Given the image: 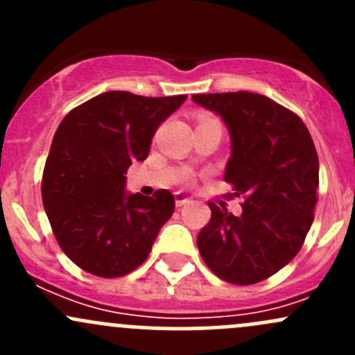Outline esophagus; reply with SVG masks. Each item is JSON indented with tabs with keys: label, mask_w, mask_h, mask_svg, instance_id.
Here are the masks:
<instances>
[{
	"label": "esophagus",
	"mask_w": 355,
	"mask_h": 355,
	"mask_svg": "<svg viewBox=\"0 0 355 355\" xmlns=\"http://www.w3.org/2000/svg\"><path fill=\"white\" fill-rule=\"evenodd\" d=\"M175 202H177V206L180 207V206H184V204L191 202V198H189L185 192H177V194H175Z\"/></svg>",
	"instance_id": "esophagus-1"
}]
</instances>
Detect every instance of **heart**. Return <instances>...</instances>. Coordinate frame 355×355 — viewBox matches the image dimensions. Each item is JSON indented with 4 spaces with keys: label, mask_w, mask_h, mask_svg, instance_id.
Wrapping results in <instances>:
<instances>
[{
    "label": "heart",
    "mask_w": 355,
    "mask_h": 355,
    "mask_svg": "<svg viewBox=\"0 0 355 355\" xmlns=\"http://www.w3.org/2000/svg\"><path fill=\"white\" fill-rule=\"evenodd\" d=\"M209 120H213V118H209Z\"/></svg>",
    "instance_id": "b5f03b06"
}]
</instances>
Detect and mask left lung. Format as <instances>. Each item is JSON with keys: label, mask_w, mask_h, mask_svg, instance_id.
Here are the masks:
<instances>
[{"label": "left lung", "mask_w": 355, "mask_h": 355, "mask_svg": "<svg viewBox=\"0 0 355 355\" xmlns=\"http://www.w3.org/2000/svg\"><path fill=\"white\" fill-rule=\"evenodd\" d=\"M194 103L225 121L232 156L225 182L242 198V213L209 202L199 232L200 257L221 280L252 285L288 264L314 220L320 161L309 130L295 113L263 94H194Z\"/></svg>", "instance_id": "8db88e82"}]
</instances>
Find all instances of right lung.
Here are the masks:
<instances>
[{
    "mask_svg": "<svg viewBox=\"0 0 355 355\" xmlns=\"http://www.w3.org/2000/svg\"><path fill=\"white\" fill-rule=\"evenodd\" d=\"M187 96L146 98L110 91L63 118L42 173V204L63 252L87 273L116 278L148 259L175 198L128 194L125 173L144 161L161 121Z\"/></svg>",
    "mask_w": 355,
    "mask_h": 355,
    "instance_id": "right-lung-1",
    "label": "right lung"
}]
</instances>
